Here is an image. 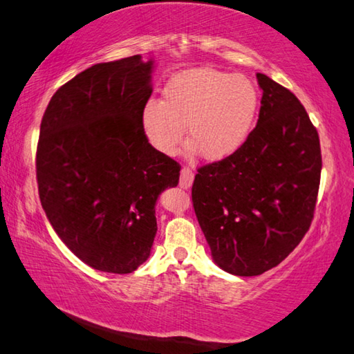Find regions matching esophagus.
<instances>
[{"label": "esophagus", "mask_w": 354, "mask_h": 354, "mask_svg": "<svg viewBox=\"0 0 354 354\" xmlns=\"http://www.w3.org/2000/svg\"><path fill=\"white\" fill-rule=\"evenodd\" d=\"M193 182H194V172L189 169V167H182V171H180V187L182 188H185V189H188V188H191V185H193Z\"/></svg>", "instance_id": "1"}]
</instances>
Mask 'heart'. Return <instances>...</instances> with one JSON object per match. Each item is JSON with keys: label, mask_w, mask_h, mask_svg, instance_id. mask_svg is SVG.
I'll return each mask as SVG.
<instances>
[{"label": "heart", "mask_w": 354, "mask_h": 354, "mask_svg": "<svg viewBox=\"0 0 354 354\" xmlns=\"http://www.w3.org/2000/svg\"><path fill=\"white\" fill-rule=\"evenodd\" d=\"M163 99H149L141 110V126L151 145L172 155L185 140L205 160H222L238 151L253 129L259 96L243 74L194 68L167 80Z\"/></svg>", "instance_id": "heart-1"}]
</instances>
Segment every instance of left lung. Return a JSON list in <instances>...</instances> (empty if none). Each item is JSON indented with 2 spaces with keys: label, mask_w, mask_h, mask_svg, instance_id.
I'll use <instances>...</instances> for the list:
<instances>
[{
  "label": "left lung",
  "mask_w": 354,
  "mask_h": 354,
  "mask_svg": "<svg viewBox=\"0 0 354 354\" xmlns=\"http://www.w3.org/2000/svg\"><path fill=\"white\" fill-rule=\"evenodd\" d=\"M257 127L236 152L197 169L193 207L214 263L228 274L261 275L309 230L317 202L319 133L299 99L257 74Z\"/></svg>",
  "instance_id": "left-lung-1"
}]
</instances>
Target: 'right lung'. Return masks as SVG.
Returning <instances> with one entry per match:
<instances>
[{
    "label": "right lung",
    "mask_w": 354,
    "mask_h": 354,
    "mask_svg": "<svg viewBox=\"0 0 354 354\" xmlns=\"http://www.w3.org/2000/svg\"><path fill=\"white\" fill-rule=\"evenodd\" d=\"M152 68L141 55L86 68L54 93L40 126L46 218L80 261L109 274H130L151 255L155 203L180 176L141 126Z\"/></svg>",
    "instance_id": "right-lung-1"
}]
</instances>
